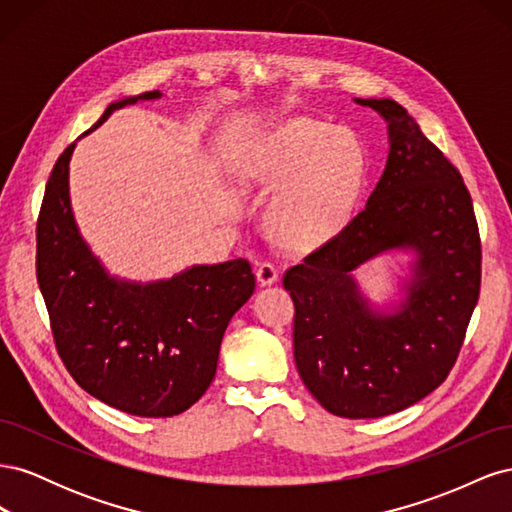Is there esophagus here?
<instances>
[{
  "label": "esophagus",
  "instance_id": "esophagus-1",
  "mask_svg": "<svg viewBox=\"0 0 512 512\" xmlns=\"http://www.w3.org/2000/svg\"><path fill=\"white\" fill-rule=\"evenodd\" d=\"M256 277L260 286H271L280 280V269H277L273 262H260L256 269Z\"/></svg>",
  "mask_w": 512,
  "mask_h": 512
}]
</instances>
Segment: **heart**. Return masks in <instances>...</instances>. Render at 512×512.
Returning <instances> with one entry per match:
<instances>
[{
  "label": "heart",
  "mask_w": 512,
  "mask_h": 512,
  "mask_svg": "<svg viewBox=\"0 0 512 512\" xmlns=\"http://www.w3.org/2000/svg\"><path fill=\"white\" fill-rule=\"evenodd\" d=\"M369 164L352 132L294 119L269 134L247 166V177L282 188L271 222L288 243L312 245L344 230L359 207Z\"/></svg>",
  "instance_id": "obj_1"
}]
</instances>
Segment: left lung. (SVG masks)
<instances>
[{"label": "left lung", "mask_w": 512, "mask_h": 512, "mask_svg": "<svg viewBox=\"0 0 512 512\" xmlns=\"http://www.w3.org/2000/svg\"><path fill=\"white\" fill-rule=\"evenodd\" d=\"M389 123L391 151L365 209L284 273L294 363L335 416L380 418L451 374L480 294V235L459 170L395 100H356ZM395 246L419 254L409 299L371 313L349 271Z\"/></svg>", "instance_id": "left-lung-1"}]
</instances>
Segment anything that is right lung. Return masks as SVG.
Wrapping results in <instances>:
<instances>
[{
	"instance_id": "1",
	"label": "right lung",
	"mask_w": 512,
	"mask_h": 512,
	"mask_svg": "<svg viewBox=\"0 0 512 512\" xmlns=\"http://www.w3.org/2000/svg\"><path fill=\"white\" fill-rule=\"evenodd\" d=\"M153 98L160 91L111 104L94 128L117 108ZM72 149L53 166L36 224V275L57 354L76 384L108 406L147 418L181 414L209 389L228 322L252 297L250 262L200 265L145 286L108 277L72 218Z\"/></svg>"
}]
</instances>
